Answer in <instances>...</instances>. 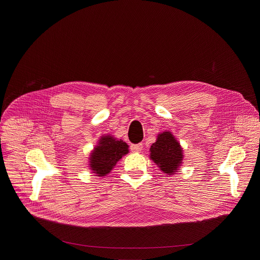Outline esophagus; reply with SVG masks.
I'll use <instances>...</instances> for the list:
<instances>
[{"instance_id":"esophagus-1","label":"esophagus","mask_w":260,"mask_h":260,"mask_svg":"<svg viewBox=\"0 0 260 260\" xmlns=\"http://www.w3.org/2000/svg\"><path fill=\"white\" fill-rule=\"evenodd\" d=\"M143 149V144L140 143V144H135V145H132L131 146V150L133 152H140L141 150Z\"/></svg>"}]
</instances>
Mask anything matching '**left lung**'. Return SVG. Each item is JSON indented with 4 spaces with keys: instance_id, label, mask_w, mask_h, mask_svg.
I'll return each instance as SVG.
<instances>
[{
    "instance_id": "8db88e82",
    "label": "left lung",
    "mask_w": 260,
    "mask_h": 260,
    "mask_svg": "<svg viewBox=\"0 0 260 260\" xmlns=\"http://www.w3.org/2000/svg\"><path fill=\"white\" fill-rule=\"evenodd\" d=\"M183 157L182 147L171 132L159 134L156 142L150 147V158L168 175H174L177 172Z\"/></svg>"
}]
</instances>
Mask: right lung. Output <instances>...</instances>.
Returning a JSON list of instances; mask_svg holds the SVG:
<instances>
[{
  "mask_svg": "<svg viewBox=\"0 0 260 260\" xmlns=\"http://www.w3.org/2000/svg\"><path fill=\"white\" fill-rule=\"evenodd\" d=\"M127 153L128 145L125 142L110 135L103 136L90 153L89 168L98 177H104Z\"/></svg>",
  "mask_w": 260,
  "mask_h": 260,
  "instance_id": "add662e5",
  "label": "right lung"
}]
</instances>
